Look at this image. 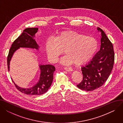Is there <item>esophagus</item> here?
Listing matches in <instances>:
<instances>
[{
	"label": "esophagus",
	"mask_w": 123,
	"mask_h": 123,
	"mask_svg": "<svg viewBox=\"0 0 123 123\" xmlns=\"http://www.w3.org/2000/svg\"><path fill=\"white\" fill-rule=\"evenodd\" d=\"M64 69H65L66 71H69V72L72 71L73 70L72 68H71L70 67H64Z\"/></svg>",
	"instance_id": "esophagus-1"
}]
</instances>
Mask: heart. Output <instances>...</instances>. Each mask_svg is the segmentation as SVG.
Here are the masks:
<instances>
[{
  "label": "heart",
  "mask_w": 123,
  "mask_h": 123,
  "mask_svg": "<svg viewBox=\"0 0 123 123\" xmlns=\"http://www.w3.org/2000/svg\"><path fill=\"white\" fill-rule=\"evenodd\" d=\"M98 41L94 37L86 36L75 31H63L54 39L50 38L45 44L47 56L52 62H56L64 52L62 60L64 64L75 63L79 65L86 63L93 56L98 49Z\"/></svg>",
  "instance_id": "heart-1"
}]
</instances>
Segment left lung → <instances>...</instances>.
Returning a JSON list of instances; mask_svg holds the SVG:
<instances>
[{"mask_svg":"<svg viewBox=\"0 0 123 123\" xmlns=\"http://www.w3.org/2000/svg\"><path fill=\"white\" fill-rule=\"evenodd\" d=\"M101 32L100 49L93 59L82 67L83 80L77 85L79 89L91 91L101 87L107 80L113 68L115 54L112 42L104 31L100 28Z\"/></svg>","mask_w":123,"mask_h":123,"instance_id":"left-lung-1","label":"left lung"}]
</instances>
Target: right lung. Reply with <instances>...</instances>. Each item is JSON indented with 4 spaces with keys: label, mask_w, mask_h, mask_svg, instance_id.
<instances>
[{
    "label": "right lung",
    "mask_w": 123,
    "mask_h": 123,
    "mask_svg": "<svg viewBox=\"0 0 123 123\" xmlns=\"http://www.w3.org/2000/svg\"><path fill=\"white\" fill-rule=\"evenodd\" d=\"M38 28H27L22 34L13 42L7 56V67L9 70L11 58L14 52L20 47H26L38 49V45L34 37L38 32ZM41 74L40 80L36 85L31 88L25 89L18 87L15 84L16 88L19 91L27 95H41L46 93L52 84L53 79V73L55 67L52 65H40Z\"/></svg>",
    "instance_id": "obj_1"
}]
</instances>
